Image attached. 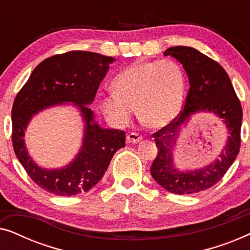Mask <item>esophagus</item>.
Listing matches in <instances>:
<instances>
[{"instance_id":"esophagus-1","label":"esophagus","mask_w":250,"mask_h":250,"mask_svg":"<svg viewBox=\"0 0 250 250\" xmlns=\"http://www.w3.org/2000/svg\"><path fill=\"white\" fill-rule=\"evenodd\" d=\"M126 141L128 143H139L142 141V135L138 134V133H129L126 138Z\"/></svg>"}]
</instances>
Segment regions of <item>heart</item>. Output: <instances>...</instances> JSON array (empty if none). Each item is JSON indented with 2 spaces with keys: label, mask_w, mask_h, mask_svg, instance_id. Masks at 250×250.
<instances>
[{
  "label": "heart",
  "mask_w": 250,
  "mask_h": 250,
  "mask_svg": "<svg viewBox=\"0 0 250 250\" xmlns=\"http://www.w3.org/2000/svg\"><path fill=\"white\" fill-rule=\"evenodd\" d=\"M115 92L102 95L99 107L116 127L127 125L135 112L151 128L169 125L182 108L186 75L176 61L135 62L114 80Z\"/></svg>",
  "instance_id": "1"
}]
</instances>
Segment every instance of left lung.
<instances>
[{
	"instance_id": "8db88e82",
	"label": "left lung",
	"mask_w": 250,
	"mask_h": 250,
	"mask_svg": "<svg viewBox=\"0 0 250 250\" xmlns=\"http://www.w3.org/2000/svg\"><path fill=\"white\" fill-rule=\"evenodd\" d=\"M182 63L189 78L186 104L175 121L153 134L158 149L151 175L164 189L176 194H191L216 184L237 158L240 150L242 109L230 77L216 61L189 46H173L164 52ZM213 113L221 118L229 135L219 158L196 170L181 171L173 163V146L193 114Z\"/></svg>"
}]
</instances>
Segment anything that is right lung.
<instances>
[{
  "label": "right lung",
  "instance_id": "right-lung-1",
  "mask_svg": "<svg viewBox=\"0 0 250 250\" xmlns=\"http://www.w3.org/2000/svg\"><path fill=\"white\" fill-rule=\"evenodd\" d=\"M112 57L71 51L42 61L30 75L13 102L12 145L16 156L37 186L57 196H75L93 188L107 170L118 149L125 146V132L104 128L95 122L88 105L109 70ZM71 104L84 123L80 151L66 167L44 169L30 157L24 132L34 115L54 105Z\"/></svg>",
  "mask_w": 250,
  "mask_h": 250
}]
</instances>
